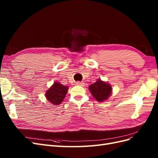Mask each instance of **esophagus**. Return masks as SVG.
Returning a JSON list of instances; mask_svg holds the SVG:
<instances>
[{
	"label": "esophagus",
	"instance_id": "obj_1",
	"mask_svg": "<svg viewBox=\"0 0 158 158\" xmlns=\"http://www.w3.org/2000/svg\"><path fill=\"white\" fill-rule=\"evenodd\" d=\"M76 84L77 85H80V86H83V85H84V84L83 82H77L76 83Z\"/></svg>",
	"mask_w": 158,
	"mask_h": 158
}]
</instances>
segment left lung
Masks as SVG:
<instances>
[{
    "label": "left lung",
    "mask_w": 158,
    "mask_h": 158,
    "mask_svg": "<svg viewBox=\"0 0 158 158\" xmlns=\"http://www.w3.org/2000/svg\"><path fill=\"white\" fill-rule=\"evenodd\" d=\"M89 90L94 98L99 102H103L111 97L112 87L111 84L98 79L96 82L91 84Z\"/></svg>",
    "instance_id": "left-lung-1"
}]
</instances>
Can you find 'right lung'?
Instances as JSON below:
<instances>
[{
	"label": "right lung",
	"instance_id": "obj_1",
	"mask_svg": "<svg viewBox=\"0 0 158 158\" xmlns=\"http://www.w3.org/2000/svg\"><path fill=\"white\" fill-rule=\"evenodd\" d=\"M68 89V86H65L58 82H55L45 92V98L52 104L58 106L63 101Z\"/></svg>",
	"mask_w": 158,
	"mask_h": 158
}]
</instances>
